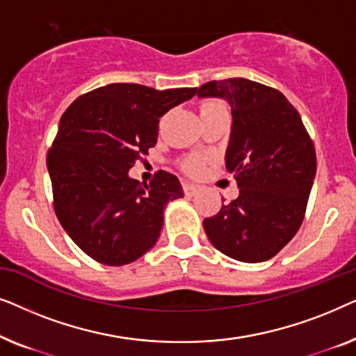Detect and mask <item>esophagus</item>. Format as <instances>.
<instances>
[{
    "label": "esophagus",
    "instance_id": "1",
    "mask_svg": "<svg viewBox=\"0 0 356 356\" xmlns=\"http://www.w3.org/2000/svg\"><path fill=\"white\" fill-rule=\"evenodd\" d=\"M183 189H184V193L188 194V196H194V194L199 191V186H196V184H193V183H184Z\"/></svg>",
    "mask_w": 356,
    "mask_h": 356
}]
</instances>
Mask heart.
Masks as SVG:
<instances>
[{"instance_id":"obj_1","label":"heart","mask_w":356,"mask_h":356,"mask_svg":"<svg viewBox=\"0 0 356 356\" xmlns=\"http://www.w3.org/2000/svg\"><path fill=\"white\" fill-rule=\"evenodd\" d=\"M217 106H223V105L218 104V102H212V100L204 102L202 106H201V111H202V110H209V108H217ZM202 165H204V163H202V159L191 157V159H188L186 162H184V168H186L189 173L197 175V173L202 170Z\"/></svg>"}]
</instances>
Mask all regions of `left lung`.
<instances>
[{"label": "left lung", "mask_w": 356, "mask_h": 356, "mask_svg": "<svg viewBox=\"0 0 356 356\" xmlns=\"http://www.w3.org/2000/svg\"><path fill=\"white\" fill-rule=\"evenodd\" d=\"M199 99H223L232 108L225 167L240 194L204 220L213 246L232 259L264 262L298 232L316 177L313 140L284 94L233 77L196 89Z\"/></svg>", "instance_id": "8db88e82"}]
</instances>
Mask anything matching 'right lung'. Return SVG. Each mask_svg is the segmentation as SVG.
<instances>
[{
    "label": "right lung",
    "mask_w": 356,
    "mask_h": 356,
    "mask_svg": "<svg viewBox=\"0 0 356 356\" xmlns=\"http://www.w3.org/2000/svg\"><path fill=\"white\" fill-rule=\"evenodd\" d=\"M194 95L196 87L108 84L81 95L63 113L47 157L55 212L92 259L124 266L157 243L165 207L184 196L183 188L167 172L139 183L129 168L157 144L159 120Z\"/></svg>",
    "instance_id": "right-lung-1"
}]
</instances>
